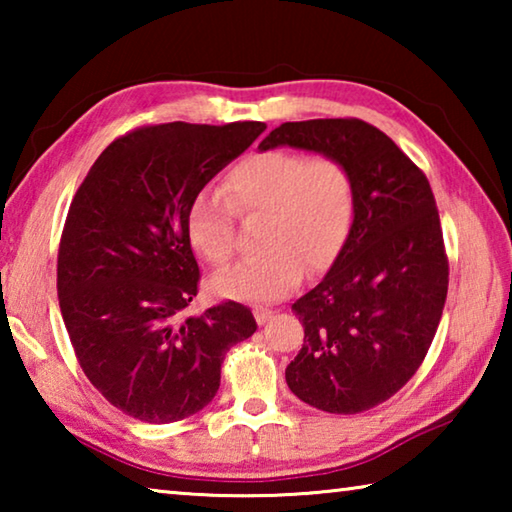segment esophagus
<instances>
[{
    "label": "esophagus",
    "instance_id": "34e87169",
    "mask_svg": "<svg viewBox=\"0 0 512 512\" xmlns=\"http://www.w3.org/2000/svg\"><path fill=\"white\" fill-rule=\"evenodd\" d=\"M273 316H275V311H271V309H255L257 325H266V323H271Z\"/></svg>",
    "mask_w": 512,
    "mask_h": 512
}]
</instances>
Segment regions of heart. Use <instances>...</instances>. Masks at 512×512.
<instances>
[{"label":"heart","mask_w":512,"mask_h":512,"mask_svg":"<svg viewBox=\"0 0 512 512\" xmlns=\"http://www.w3.org/2000/svg\"><path fill=\"white\" fill-rule=\"evenodd\" d=\"M357 180L334 155L266 151L237 162L223 178V198L201 194L187 212L189 244L221 268L235 257L237 215L262 216L259 248L266 250L212 280L221 298L237 302L282 300L298 287L305 266L323 273L343 253L357 221Z\"/></svg>","instance_id":"obj_1"}]
</instances>
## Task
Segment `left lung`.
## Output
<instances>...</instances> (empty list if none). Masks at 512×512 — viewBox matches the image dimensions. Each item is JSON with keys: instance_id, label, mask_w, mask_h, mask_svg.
<instances>
[{"instance_id": "left-lung-1", "label": "left lung", "mask_w": 512, "mask_h": 512, "mask_svg": "<svg viewBox=\"0 0 512 512\" xmlns=\"http://www.w3.org/2000/svg\"><path fill=\"white\" fill-rule=\"evenodd\" d=\"M341 158L357 180V221L318 287L291 305L305 343L287 366L291 393L327 413L391 400L422 366L443 316L449 259L424 171L368 121H287L275 146Z\"/></svg>"}]
</instances>
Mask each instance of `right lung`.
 Instances as JSON below:
<instances>
[{"label":"right lung","mask_w":512,"mask_h":512,"mask_svg":"<svg viewBox=\"0 0 512 512\" xmlns=\"http://www.w3.org/2000/svg\"><path fill=\"white\" fill-rule=\"evenodd\" d=\"M262 121L142 126L117 137L76 189L58 246V302L90 384L135 420L167 424L214 400L250 309L223 300L183 318L201 268L187 212Z\"/></svg>","instance_id":"1"}]
</instances>
